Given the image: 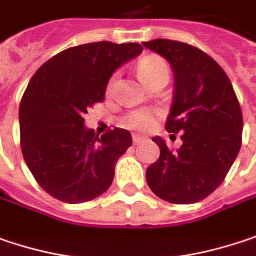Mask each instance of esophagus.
<instances>
[{
	"label": "esophagus",
	"instance_id": "34e87169",
	"mask_svg": "<svg viewBox=\"0 0 256 256\" xmlns=\"http://www.w3.org/2000/svg\"><path fill=\"white\" fill-rule=\"evenodd\" d=\"M144 141V137H141V136H134L132 137V142L134 144H140V142H142Z\"/></svg>",
	"mask_w": 256,
	"mask_h": 256
}]
</instances>
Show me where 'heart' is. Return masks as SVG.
Listing matches in <instances>:
<instances>
[{
    "instance_id": "b5f03b06",
    "label": "heart",
    "mask_w": 256,
    "mask_h": 256,
    "mask_svg": "<svg viewBox=\"0 0 256 256\" xmlns=\"http://www.w3.org/2000/svg\"><path fill=\"white\" fill-rule=\"evenodd\" d=\"M137 70L140 77L142 78V82H146L148 86L157 77H162V76H168L169 77V68H168L166 62L162 58L154 56V55L142 58L138 62ZM115 84H116V76H114L110 78L109 88H112ZM153 120H154V115L152 112H148V110H137V112H132L130 116H126L125 125L128 128H132V130H146V128H148L153 124Z\"/></svg>"
}]
</instances>
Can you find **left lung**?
I'll list each match as a JSON object with an SVG mask.
<instances>
[{
	"label": "left lung",
	"mask_w": 256,
	"mask_h": 256,
	"mask_svg": "<svg viewBox=\"0 0 256 256\" xmlns=\"http://www.w3.org/2000/svg\"><path fill=\"white\" fill-rule=\"evenodd\" d=\"M142 45L174 70V103L166 130L182 132L176 152L162 137L153 138L160 157L147 168V184L168 202H198L220 186L240 150L239 102L223 68L201 49L168 39Z\"/></svg>",
	"instance_id": "8db88e82"
}]
</instances>
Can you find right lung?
<instances>
[{"label": "right lung", "instance_id": "obj_1", "mask_svg": "<svg viewBox=\"0 0 256 256\" xmlns=\"http://www.w3.org/2000/svg\"><path fill=\"white\" fill-rule=\"evenodd\" d=\"M141 52L140 44L68 48L28 82L18 109L22 152L38 184L54 198L80 204L109 190L132 138L122 128L99 136L84 126L82 116L104 99L112 74Z\"/></svg>", "mask_w": 256, "mask_h": 256}]
</instances>
